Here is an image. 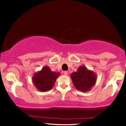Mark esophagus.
Segmentation results:
<instances>
[{"instance_id":"esophagus-1","label":"esophagus","mask_w":126,"mask_h":126,"mask_svg":"<svg viewBox=\"0 0 126 126\" xmlns=\"http://www.w3.org/2000/svg\"><path fill=\"white\" fill-rule=\"evenodd\" d=\"M63 73H64V75H68V72L67 71H64L63 72Z\"/></svg>"}]
</instances>
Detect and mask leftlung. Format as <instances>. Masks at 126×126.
<instances>
[{
  "label": "left lung",
  "instance_id": "8db88e82",
  "mask_svg": "<svg viewBox=\"0 0 126 126\" xmlns=\"http://www.w3.org/2000/svg\"><path fill=\"white\" fill-rule=\"evenodd\" d=\"M70 78L75 87L82 92L90 91L96 81V74L84 66H79L77 72L70 75Z\"/></svg>",
  "mask_w": 126,
  "mask_h": 126
}]
</instances>
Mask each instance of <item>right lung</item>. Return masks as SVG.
<instances>
[{
	"label": "right lung",
	"instance_id": "add662e5",
	"mask_svg": "<svg viewBox=\"0 0 126 126\" xmlns=\"http://www.w3.org/2000/svg\"><path fill=\"white\" fill-rule=\"evenodd\" d=\"M59 76V72L51 71L50 67L45 66L40 71L34 73L32 80L37 89L41 92H47L54 86Z\"/></svg>",
	"mask_w": 126,
	"mask_h": 126
}]
</instances>
